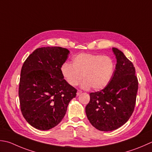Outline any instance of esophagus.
<instances>
[{
    "instance_id": "obj_1",
    "label": "esophagus",
    "mask_w": 152,
    "mask_h": 152,
    "mask_svg": "<svg viewBox=\"0 0 152 152\" xmlns=\"http://www.w3.org/2000/svg\"><path fill=\"white\" fill-rule=\"evenodd\" d=\"M82 93V91L81 90H78V91H77V93H76V95L77 96H80V95Z\"/></svg>"
}]
</instances>
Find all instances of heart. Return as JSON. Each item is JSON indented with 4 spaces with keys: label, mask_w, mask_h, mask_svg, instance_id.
Listing matches in <instances>:
<instances>
[{
    "label": "heart",
    "mask_w": 152,
    "mask_h": 152,
    "mask_svg": "<svg viewBox=\"0 0 152 152\" xmlns=\"http://www.w3.org/2000/svg\"><path fill=\"white\" fill-rule=\"evenodd\" d=\"M115 70V62L108 56L80 53L72 58V64L64 62L61 72L71 86H76L83 79L82 88L94 90L105 88L111 80ZM83 77H82V76Z\"/></svg>",
    "instance_id": "b5f03b06"
}]
</instances>
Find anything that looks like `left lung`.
<instances>
[{
    "instance_id": "1",
    "label": "left lung",
    "mask_w": 152,
    "mask_h": 152,
    "mask_svg": "<svg viewBox=\"0 0 152 152\" xmlns=\"http://www.w3.org/2000/svg\"><path fill=\"white\" fill-rule=\"evenodd\" d=\"M113 50L117 64L111 81L103 90L90 94L86 107L89 121L101 131H111L126 123L134 109L138 88L132 62L120 50Z\"/></svg>"
}]
</instances>
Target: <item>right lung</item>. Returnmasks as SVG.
Here are the masks:
<instances>
[{
  "instance_id": "right-lung-1",
  "label": "right lung",
  "mask_w": 152,
  "mask_h": 152,
  "mask_svg": "<svg viewBox=\"0 0 152 152\" xmlns=\"http://www.w3.org/2000/svg\"><path fill=\"white\" fill-rule=\"evenodd\" d=\"M69 50L61 47L35 49L23 62L19 99L23 117L35 129L47 130L60 123L77 90L64 79L61 66Z\"/></svg>"
}]
</instances>
